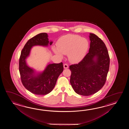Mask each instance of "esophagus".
Listing matches in <instances>:
<instances>
[{"mask_svg": "<svg viewBox=\"0 0 129 129\" xmlns=\"http://www.w3.org/2000/svg\"><path fill=\"white\" fill-rule=\"evenodd\" d=\"M69 66L68 65V64H67V63H64V64H63V68L64 69H67L68 68Z\"/></svg>", "mask_w": 129, "mask_h": 129, "instance_id": "1", "label": "esophagus"}]
</instances>
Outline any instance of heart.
<instances>
[{"instance_id":"b5f03b06","label":"heart","mask_w":129,"mask_h":129,"mask_svg":"<svg viewBox=\"0 0 129 129\" xmlns=\"http://www.w3.org/2000/svg\"><path fill=\"white\" fill-rule=\"evenodd\" d=\"M88 42L80 36L69 35L60 39L58 48L53 47L52 50L61 58L63 54L68 55L72 63H78L82 59L87 51Z\"/></svg>"}]
</instances>
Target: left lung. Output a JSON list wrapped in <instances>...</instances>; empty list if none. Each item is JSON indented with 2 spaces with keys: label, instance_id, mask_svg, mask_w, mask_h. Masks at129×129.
I'll list each match as a JSON object with an SVG mask.
<instances>
[{
  "label": "left lung",
  "instance_id": "8db88e82",
  "mask_svg": "<svg viewBox=\"0 0 129 129\" xmlns=\"http://www.w3.org/2000/svg\"><path fill=\"white\" fill-rule=\"evenodd\" d=\"M89 52L78 64L70 66V83L76 93L88 96L96 93L106 81L110 58L104 42L90 33Z\"/></svg>",
  "mask_w": 129,
  "mask_h": 129
}]
</instances>
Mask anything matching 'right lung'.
I'll use <instances>...</instances> for the list:
<instances>
[{
    "label": "right lung",
    "instance_id": "obj_1",
    "mask_svg": "<svg viewBox=\"0 0 129 129\" xmlns=\"http://www.w3.org/2000/svg\"><path fill=\"white\" fill-rule=\"evenodd\" d=\"M47 33H40L29 39L25 45L20 57L19 70L22 83L27 90L36 95H45L50 93L55 87L58 77L63 72V63H50L44 71L36 73L35 70L27 66L26 59L35 46L47 47L49 41Z\"/></svg>",
    "mask_w": 129,
    "mask_h": 129
}]
</instances>
